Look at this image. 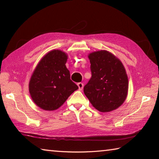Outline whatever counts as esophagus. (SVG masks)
<instances>
[{"label":"esophagus","instance_id":"1","mask_svg":"<svg viewBox=\"0 0 159 159\" xmlns=\"http://www.w3.org/2000/svg\"><path fill=\"white\" fill-rule=\"evenodd\" d=\"M78 86L79 88V90H82L84 88V84L83 83H78Z\"/></svg>","mask_w":159,"mask_h":159}]
</instances>
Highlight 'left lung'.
Instances as JSON below:
<instances>
[{"instance_id":"left-lung-1","label":"left lung","mask_w":159,"mask_h":159,"mask_svg":"<svg viewBox=\"0 0 159 159\" xmlns=\"http://www.w3.org/2000/svg\"><path fill=\"white\" fill-rule=\"evenodd\" d=\"M91 78L84 91L91 105L100 112H110L125 101L129 88L128 77L122 62L107 50L88 55Z\"/></svg>"}]
</instances>
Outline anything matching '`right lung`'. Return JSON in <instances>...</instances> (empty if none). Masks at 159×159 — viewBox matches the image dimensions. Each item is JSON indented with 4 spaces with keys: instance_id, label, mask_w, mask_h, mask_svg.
<instances>
[{
    "instance_id": "1",
    "label": "right lung",
    "mask_w": 159,
    "mask_h": 159,
    "mask_svg": "<svg viewBox=\"0 0 159 159\" xmlns=\"http://www.w3.org/2000/svg\"><path fill=\"white\" fill-rule=\"evenodd\" d=\"M67 60L66 53L53 50L37 64L28 87L31 98L38 107L46 111L56 110L78 89L70 80V71L66 66Z\"/></svg>"
}]
</instances>
